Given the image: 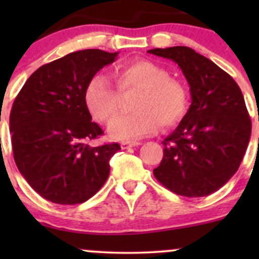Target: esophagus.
<instances>
[{
	"instance_id": "obj_1",
	"label": "esophagus",
	"mask_w": 259,
	"mask_h": 259,
	"mask_svg": "<svg viewBox=\"0 0 259 259\" xmlns=\"http://www.w3.org/2000/svg\"><path fill=\"white\" fill-rule=\"evenodd\" d=\"M142 145V143L139 142H124L121 143V149H130L133 146H139Z\"/></svg>"
}]
</instances>
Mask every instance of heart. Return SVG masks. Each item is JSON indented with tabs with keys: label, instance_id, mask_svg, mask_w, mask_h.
<instances>
[{
	"label": "heart",
	"instance_id": "heart-1",
	"mask_svg": "<svg viewBox=\"0 0 259 259\" xmlns=\"http://www.w3.org/2000/svg\"><path fill=\"white\" fill-rule=\"evenodd\" d=\"M117 92L103 75H96L85 89V104L94 119L108 122L120 108V96L135 93L130 108L134 113L114 117L108 133L116 140H135L154 134L161 125H178L188 110V91L168 70L150 60H135L114 70Z\"/></svg>",
	"mask_w": 259,
	"mask_h": 259
}]
</instances>
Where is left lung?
Segmentation results:
<instances>
[{"instance_id": "8db88e82", "label": "left lung", "mask_w": 259, "mask_h": 259, "mask_svg": "<svg viewBox=\"0 0 259 259\" xmlns=\"http://www.w3.org/2000/svg\"><path fill=\"white\" fill-rule=\"evenodd\" d=\"M173 60L190 86L192 104L163 142L164 155L154 177L178 195L205 197L238 170L252 122L236 81L213 61L185 46L149 50Z\"/></svg>"}]
</instances>
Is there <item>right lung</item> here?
<instances>
[{"label": "right lung", "mask_w": 259, "mask_h": 259, "mask_svg": "<svg viewBox=\"0 0 259 259\" xmlns=\"http://www.w3.org/2000/svg\"><path fill=\"white\" fill-rule=\"evenodd\" d=\"M117 52L89 49L38 67L22 86L10 114L14 159L36 193L74 205L99 192L110 173L117 143L90 146L104 134L85 104V89Z\"/></svg>", "instance_id": "1"}]
</instances>
